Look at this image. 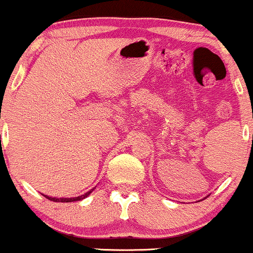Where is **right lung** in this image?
Listing matches in <instances>:
<instances>
[{"label":"right lung","mask_w":253,"mask_h":253,"mask_svg":"<svg viewBox=\"0 0 253 253\" xmlns=\"http://www.w3.org/2000/svg\"><path fill=\"white\" fill-rule=\"evenodd\" d=\"M94 189H92V190H89L88 192H86V194L84 195H81V196H78V197H70V198H58V197H50V196H47V195H44L45 197L47 198V200H50V201H53V202H63V203H67V202H76V201H81V200H84V198H86V197H88V196L92 194V191Z\"/></svg>","instance_id":"right-lung-1"}]
</instances>
